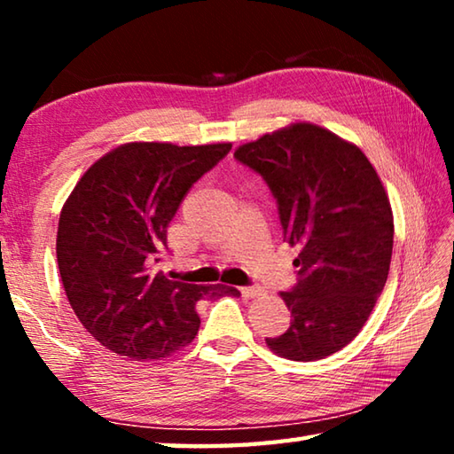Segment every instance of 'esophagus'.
Instances as JSON below:
<instances>
[{"mask_svg": "<svg viewBox=\"0 0 454 454\" xmlns=\"http://www.w3.org/2000/svg\"><path fill=\"white\" fill-rule=\"evenodd\" d=\"M240 292H242L244 298H256V296H260V288L258 286H242Z\"/></svg>", "mask_w": 454, "mask_h": 454, "instance_id": "esophagus-1", "label": "esophagus"}]
</instances>
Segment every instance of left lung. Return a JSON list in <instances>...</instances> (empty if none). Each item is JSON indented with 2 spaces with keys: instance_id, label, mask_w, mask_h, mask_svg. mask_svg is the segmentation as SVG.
Masks as SVG:
<instances>
[{
  "instance_id": "left-lung-1",
  "label": "left lung",
  "mask_w": 454,
  "mask_h": 454,
  "mask_svg": "<svg viewBox=\"0 0 454 454\" xmlns=\"http://www.w3.org/2000/svg\"><path fill=\"white\" fill-rule=\"evenodd\" d=\"M234 158L262 176L284 240L301 248L296 284L280 294L292 322L266 344L301 363L334 355L355 340L388 278L395 222L379 174L360 148L314 124L266 134Z\"/></svg>"
}]
</instances>
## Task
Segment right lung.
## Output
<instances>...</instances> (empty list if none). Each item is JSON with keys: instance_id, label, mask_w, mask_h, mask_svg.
Returning a JSON list of instances; mask_svg holds the SVG:
<instances>
[{"instance_id": "1", "label": "right lung", "mask_w": 454, "mask_h": 454, "mask_svg": "<svg viewBox=\"0 0 454 454\" xmlns=\"http://www.w3.org/2000/svg\"><path fill=\"white\" fill-rule=\"evenodd\" d=\"M230 150L232 144L120 145L67 198L58 226L59 276L75 317L107 350L132 360L168 356L194 340L200 301L240 296L156 270L184 196Z\"/></svg>"}]
</instances>
